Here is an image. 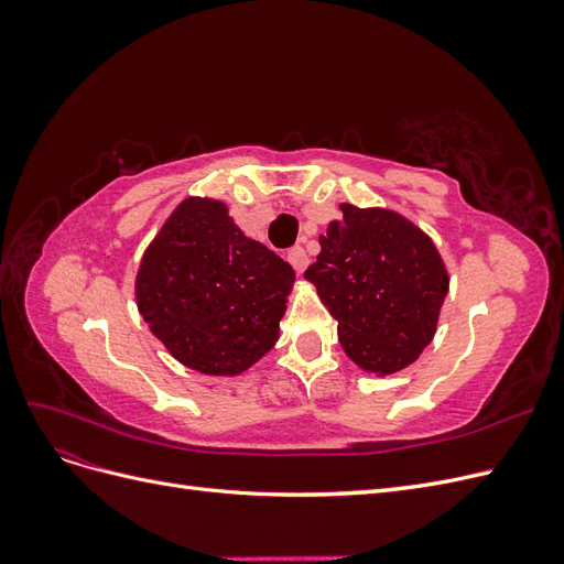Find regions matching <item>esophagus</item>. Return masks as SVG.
<instances>
[{"label": "esophagus", "mask_w": 564, "mask_h": 564, "mask_svg": "<svg viewBox=\"0 0 564 564\" xmlns=\"http://www.w3.org/2000/svg\"><path fill=\"white\" fill-rule=\"evenodd\" d=\"M286 261L292 263V268L301 275V272H303L305 268H308V253H305L303 247H294L292 251L286 253Z\"/></svg>", "instance_id": "obj_1"}]
</instances>
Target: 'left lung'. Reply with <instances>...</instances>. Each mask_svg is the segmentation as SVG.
Masks as SVG:
<instances>
[{
	"instance_id": "left-lung-1",
	"label": "left lung",
	"mask_w": 564,
	"mask_h": 564,
	"mask_svg": "<svg viewBox=\"0 0 564 564\" xmlns=\"http://www.w3.org/2000/svg\"><path fill=\"white\" fill-rule=\"evenodd\" d=\"M344 218L319 235L305 270L338 322L350 360L371 373H395L431 344L449 275L433 240L390 209L340 204Z\"/></svg>"
}]
</instances>
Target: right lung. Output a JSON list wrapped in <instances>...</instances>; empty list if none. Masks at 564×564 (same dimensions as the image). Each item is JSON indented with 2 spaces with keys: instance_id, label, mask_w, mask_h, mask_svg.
<instances>
[{
  "instance_id": "obj_1",
  "label": "right lung",
  "mask_w": 564,
  "mask_h": 564,
  "mask_svg": "<svg viewBox=\"0 0 564 564\" xmlns=\"http://www.w3.org/2000/svg\"><path fill=\"white\" fill-rule=\"evenodd\" d=\"M294 268L251 240L224 202L187 197L145 249L135 303L185 367L235 377L275 346Z\"/></svg>"
}]
</instances>
